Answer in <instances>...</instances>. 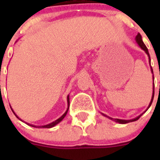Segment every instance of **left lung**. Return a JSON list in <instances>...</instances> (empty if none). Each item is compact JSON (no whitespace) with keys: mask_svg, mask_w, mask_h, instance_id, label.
Listing matches in <instances>:
<instances>
[{"mask_svg":"<svg viewBox=\"0 0 160 160\" xmlns=\"http://www.w3.org/2000/svg\"><path fill=\"white\" fill-rule=\"evenodd\" d=\"M135 42H137V44L138 45V46L141 48V49H142V50H144L145 51V53L148 54V58H149V62H150V65H151V58H150V54H149V52H148V48L146 47V46H145V44L143 43V42H142V36L140 35V33H138V34L136 35V37H135ZM151 71H152V73H153V70H152V67L151 66ZM153 78H154V75H153ZM154 93H155V85H154L153 83V93H152V99H151V102H150L149 105H148V107L147 108V110L145 111H144L142 114H141L140 115H138V117H136V118H132V119H130V120H125V119H119V118H111V117L107 116V115H106V114H102H102L103 116L107 117V118H110V119L113 120V121H115L116 122H118V123H121V124H125V123H128V122H134V121H136V120H138V118H140L141 116H142V114H144V113L146 112L148 110V108H149L150 107H151V105H152V101H153V98H154Z\"/></svg>","mask_w":160,"mask_h":160,"instance_id":"8db88e82","label":"left lung"}]
</instances>
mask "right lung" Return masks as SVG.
I'll return each instance as SVG.
<instances>
[{"label":"right lung","instance_id":"right-lung-1","mask_svg":"<svg viewBox=\"0 0 160 160\" xmlns=\"http://www.w3.org/2000/svg\"><path fill=\"white\" fill-rule=\"evenodd\" d=\"M67 105H68V107H67V110H66V112H65L64 114H63L62 115V116L60 117V118H58L57 120H55V121H53V122H50V123L47 124V125L35 126V125H32V124L27 123V122H25V123L28 124V125L30 126V127H32V128H53V127H54V126H56V125H57V124H58L60 122H62V120L63 118H64L65 117H66V114H67V112H68V110H69V107H70V95H68V96H67ZM11 109H12V108H11ZM12 112L14 113V111H13V110H12ZM14 114L16 115L17 118H19L20 120H22V119H21V118H19V117L18 116V115H17L16 114H15V113H14Z\"/></svg>","mask_w":160,"mask_h":160}]
</instances>
